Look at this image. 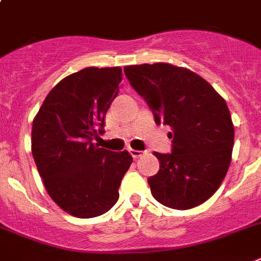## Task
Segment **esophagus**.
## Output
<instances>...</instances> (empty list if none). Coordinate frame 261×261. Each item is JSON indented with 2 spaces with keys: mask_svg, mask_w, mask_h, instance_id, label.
Masks as SVG:
<instances>
[{
  "mask_svg": "<svg viewBox=\"0 0 261 261\" xmlns=\"http://www.w3.org/2000/svg\"><path fill=\"white\" fill-rule=\"evenodd\" d=\"M130 154L133 155V158L134 160H137V158H139V156L143 154V151H141V150H134V149H130Z\"/></svg>",
  "mask_w": 261,
  "mask_h": 261,
  "instance_id": "34e87169",
  "label": "esophagus"
}]
</instances>
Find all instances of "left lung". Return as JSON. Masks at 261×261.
<instances>
[{"label": "left lung", "mask_w": 261, "mask_h": 261, "mask_svg": "<svg viewBox=\"0 0 261 261\" xmlns=\"http://www.w3.org/2000/svg\"><path fill=\"white\" fill-rule=\"evenodd\" d=\"M124 73L152 110L155 123L171 128V154L154 152L160 171L147 179L152 197L171 209L198 206L219 189L232 160L234 127L226 101L184 67L128 65Z\"/></svg>", "instance_id": "8db88e82"}]
</instances>
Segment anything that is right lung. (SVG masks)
Listing matches in <instances>:
<instances>
[{
    "label": "right lung",
    "mask_w": 261,
    "mask_h": 261,
    "mask_svg": "<svg viewBox=\"0 0 261 261\" xmlns=\"http://www.w3.org/2000/svg\"><path fill=\"white\" fill-rule=\"evenodd\" d=\"M120 67H88L57 83L32 124V154L49 197L64 212L91 219L109 212L133 156L92 143L119 92Z\"/></svg>",
    "instance_id": "add662e5"
}]
</instances>
